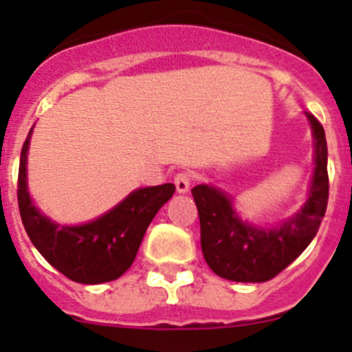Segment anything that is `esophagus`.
Listing matches in <instances>:
<instances>
[{"label": "esophagus", "mask_w": 352, "mask_h": 352, "mask_svg": "<svg viewBox=\"0 0 352 352\" xmlns=\"http://www.w3.org/2000/svg\"><path fill=\"white\" fill-rule=\"evenodd\" d=\"M190 183H192V176L190 173H186V170H182V173H178L176 176H174V185H176V190H178L179 194L188 192Z\"/></svg>", "instance_id": "1"}]
</instances>
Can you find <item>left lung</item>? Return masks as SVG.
Listing matches in <instances>:
<instances>
[{
    "label": "left lung",
    "mask_w": 352,
    "mask_h": 352,
    "mask_svg": "<svg viewBox=\"0 0 352 352\" xmlns=\"http://www.w3.org/2000/svg\"><path fill=\"white\" fill-rule=\"evenodd\" d=\"M316 139V169L310 197L296 217L278 229H263L238 219L231 199L213 186L192 188L199 222L201 248L208 266L234 282L272 280L309 247L319 231L328 206V146L322 125L307 113Z\"/></svg>",
    "instance_id": "obj_1"
}]
</instances>
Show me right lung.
<instances>
[{
  "label": "right lung",
  "instance_id": "add662e5",
  "mask_svg": "<svg viewBox=\"0 0 352 352\" xmlns=\"http://www.w3.org/2000/svg\"><path fill=\"white\" fill-rule=\"evenodd\" d=\"M33 130V129H31ZM31 130L21 151L17 203L31 243L51 266L79 284H104L132 266L144 232L157 211L173 197V183L132 192L100 219L76 227H58L31 204L26 186V157Z\"/></svg>",
  "mask_w": 352,
  "mask_h": 352
}]
</instances>
